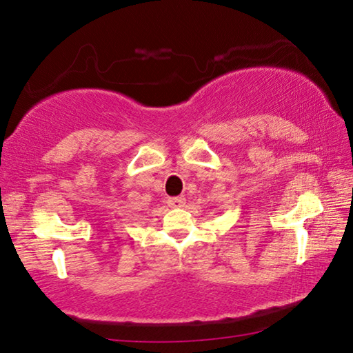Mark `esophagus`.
<instances>
[{"label": "esophagus", "instance_id": "1", "mask_svg": "<svg viewBox=\"0 0 353 353\" xmlns=\"http://www.w3.org/2000/svg\"><path fill=\"white\" fill-rule=\"evenodd\" d=\"M168 205L171 208H182L185 205V197H170Z\"/></svg>", "mask_w": 353, "mask_h": 353}]
</instances>
